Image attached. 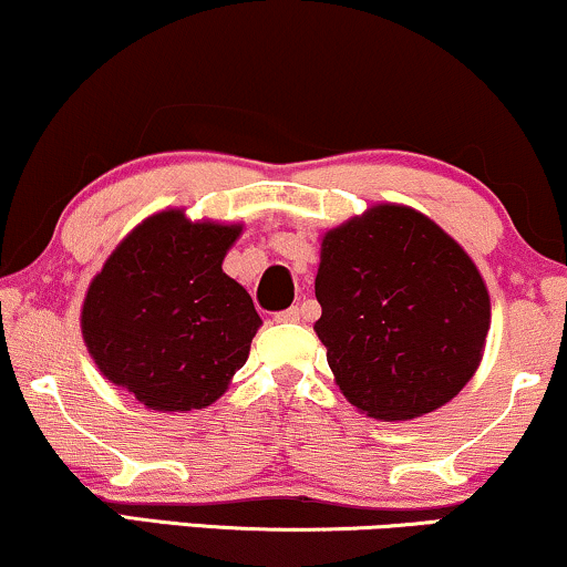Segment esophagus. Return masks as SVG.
<instances>
[{
	"label": "esophagus",
	"instance_id": "34e87169",
	"mask_svg": "<svg viewBox=\"0 0 567 567\" xmlns=\"http://www.w3.org/2000/svg\"><path fill=\"white\" fill-rule=\"evenodd\" d=\"M275 319H277V321H288V324H296V321L303 319V308L292 306V308H288V311H279Z\"/></svg>",
	"mask_w": 567,
	"mask_h": 567
}]
</instances>
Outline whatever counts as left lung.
Masks as SVG:
<instances>
[{
  "instance_id": "1",
  "label": "left lung",
  "mask_w": 567,
  "mask_h": 567,
  "mask_svg": "<svg viewBox=\"0 0 567 567\" xmlns=\"http://www.w3.org/2000/svg\"><path fill=\"white\" fill-rule=\"evenodd\" d=\"M313 324L342 395L379 421L450 403L482 363L489 290L426 214L374 204L321 235Z\"/></svg>"
}]
</instances>
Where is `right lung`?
Listing matches in <instances>:
<instances>
[{
	"label": "right lung",
	"mask_w": 567,
	"mask_h": 567,
	"mask_svg": "<svg viewBox=\"0 0 567 567\" xmlns=\"http://www.w3.org/2000/svg\"><path fill=\"white\" fill-rule=\"evenodd\" d=\"M243 225L164 209L135 225L81 308L89 353L114 386L148 411L217 403L246 363L261 319L243 285L221 271Z\"/></svg>",
	"instance_id": "right-lung-1"
}]
</instances>
